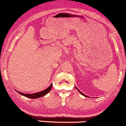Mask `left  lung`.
Masks as SVG:
<instances>
[{"instance_id": "obj_1", "label": "left lung", "mask_w": 126, "mask_h": 126, "mask_svg": "<svg viewBox=\"0 0 126 126\" xmlns=\"http://www.w3.org/2000/svg\"><path fill=\"white\" fill-rule=\"evenodd\" d=\"M77 89H78V88H77ZM78 91H79V92L81 93V94H82V95H84V97H87V96H86V95H84V94H83V93L81 92H80V91H79V90H78Z\"/></svg>"}]
</instances>
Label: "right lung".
<instances>
[{
    "label": "right lung",
    "mask_w": 126,
    "mask_h": 126,
    "mask_svg": "<svg viewBox=\"0 0 126 126\" xmlns=\"http://www.w3.org/2000/svg\"><path fill=\"white\" fill-rule=\"evenodd\" d=\"M52 86V84H50V86L48 88H47V89H45V90L40 92L35 93V94H24V93H21L20 92H18V91H16V92H17L18 94H21V95L25 96V97H28V98H31V99H37V98H39V97H43V96L47 94H48V93L50 92V90H51Z\"/></svg>",
    "instance_id": "1"
}]
</instances>
